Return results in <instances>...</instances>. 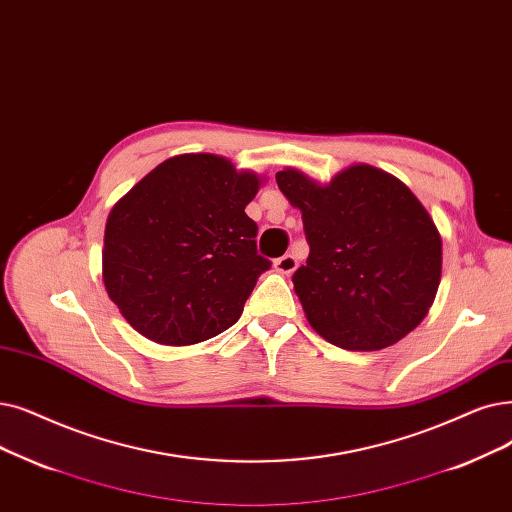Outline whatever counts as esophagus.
Returning a JSON list of instances; mask_svg holds the SVG:
<instances>
[{
	"mask_svg": "<svg viewBox=\"0 0 512 512\" xmlns=\"http://www.w3.org/2000/svg\"><path fill=\"white\" fill-rule=\"evenodd\" d=\"M274 268H276V272L288 276L297 270V259L293 255H282L280 259L274 261Z\"/></svg>",
	"mask_w": 512,
	"mask_h": 512,
	"instance_id": "1",
	"label": "esophagus"
}]
</instances>
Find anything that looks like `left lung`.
Returning a JSON list of instances; mask_svg holds the SVG:
<instances>
[{
  "label": "left lung",
  "instance_id": "obj_1",
  "mask_svg": "<svg viewBox=\"0 0 512 512\" xmlns=\"http://www.w3.org/2000/svg\"><path fill=\"white\" fill-rule=\"evenodd\" d=\"M276 182L301 211L309 257L293 284L322 339L376 351L425 320L441 278V236L406 184L370 165L328 186L297 169L278 171Z\"/></svg>",
  "mask_w": 512,
  "mask_h": 512
}]
</instances>
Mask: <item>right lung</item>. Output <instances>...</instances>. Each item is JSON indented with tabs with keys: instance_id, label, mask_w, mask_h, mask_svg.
Wrapping results in <instances>:
<instances>
[{
	"instance_id": "right-lung-1",
	"label": "right lung",
	"mask_w": 512,
	"mask_h": 512,
	"mask_svg": "<svg viewBox=\"0 0 512 512\" xmlns=\"http://www.w3.org/2000/svg\"><path fill=\"white\" fill-rule=\"evenodd\" d=\"M259 177L215 154L154 167L110 211L102 278L123 318L161 345H192L228 330L272 261L257 253L244 213Z\"/></svg>"
}]
</instances>
